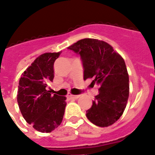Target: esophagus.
Instances as JSON below:
<instances>
[{
	"label": "esophagus",
	"instance_id": "esophagus-1",
	"mask_svg": "<svg viewBox=\"0 0 155 155\" xmlns=\"http://www.w3.org/2000/svg\"><path fill=\"white\" fill-rule=\"evenodd\" d=\"M68 98H71V99H77L80 97V95H68Z\"/></svg>",
	"mask_w": 155,
	"mask_h": 155
}]
</instances>
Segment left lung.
Segmentation results:
<instances>
[{"label": "left lung", "mask_w": 155, "mask_h": 155, "mask_svg": "<svg viewBox=\"0 0 155 155\" xmlns=\"http://www.w3.org/2000/svg\"><path fill=\"white\" fill-rule=\"evenodd\" d=\"M81 56L84 79L93 78L99 86L86 116L98 127L115 123L124 113L129 97V75L123 58L108 43L85 38L68 47Z\"/></svg>", "instance_id": "left-lung-1"}]
</instances>
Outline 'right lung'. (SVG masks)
Returning <instances> with one entry per match:
<instances>
[{"label": "right lung", "instance_id": "add662e5", "mask_svg": "<svg viewBox=\"0 0 155 155\" xmlns=\"http://www.w3.org/2000/svg\"><path fill=\"white\" fill-rule=\"evenodd\" d=\"M47 53L38 56L24 71L19 83L17 102L28 124L41 133H50L61 124L66 106L65 96L47 90L54 78L53 65L60 55Z\"/></svg>", "mask_w": 155, "mask_h": 155}]
</instances>
